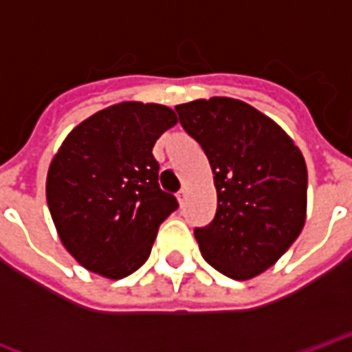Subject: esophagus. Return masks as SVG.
<instances>
[{
  "instance_id": "esophagus-1",
  "label": "esophagus",
  "mask_w": 352,
  "mask_h": 352,
  "mask_svg": "<svg viewBox=\"0 0 352 352\" xmlns=\"http://www.w3.org/2000/svg\"><path fill=\"white\" fill-rule=\"evenodd\" d=\"M177 199H179V204L183 206L184 199H186V188H181V190L177 192Z\"/></svg>"
}]
</instances>
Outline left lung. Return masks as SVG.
I'll return each mask as SVG.
<instances>
[{"label":"left lung","instance_id":"8db88e82","mask_svg":"<svg viewBox=\"0 0 352 352\" xmlns=\"http://www.w3.org/2000/svg\"><path fill=\"white\" fill-rule=\"evenodd\" d=\"M175 111L214 175V219L194 230L201 256L230 279H252L287 252L305 224L302 153L279 124L245 101L196 100Z\"/></svg>","mask_w":352,"mask_h":352}]
</instances>
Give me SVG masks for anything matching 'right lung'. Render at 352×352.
<instances>
[{"mask_svg": "<svg viewBox=\"0 0 352 352\" xmlns=\"http://www.w3.org/2000/svg\"><path fill=\"white\" fill-rule=\"evenodd\" d=\"M177 124L166 105L122 101L65 138L47 175V204L62 243L88 272L122 279L145 264L179 204L158 184L153 146Z\"/></svg>", "mask_w": 352, "mask_h": 352, "instance_id": "1", "label": "right lung"}]
</instances>
